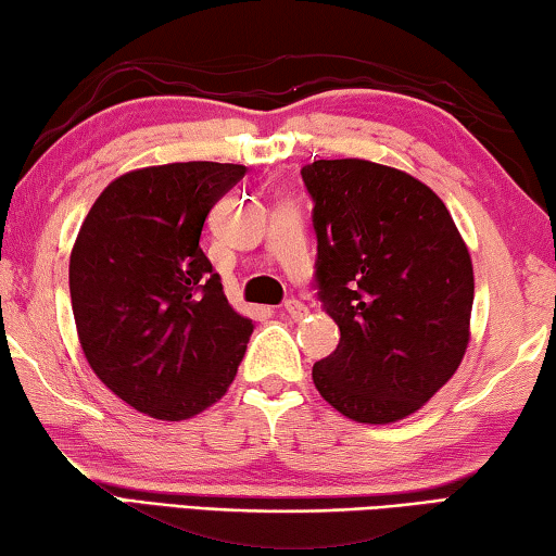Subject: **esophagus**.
Masks as SVG:
<instances>
[{
  "instance_id": "34e87169",
  "label": "esophagus",
  "mask_w": 556,
  "mask_h": 556,
  "mask_svg": "<svg viewBox=\"0 0 556 556\" xmlns=\"http://www.w3.org/2000/svg\"><path fill=\"white\" fill-rule=\"evenodd\" d=\"M283 313L288 315V318H293V320H303L305 315H307V307L301 301H288L286 307H283Z\"/></svg>"
}]
</instances>
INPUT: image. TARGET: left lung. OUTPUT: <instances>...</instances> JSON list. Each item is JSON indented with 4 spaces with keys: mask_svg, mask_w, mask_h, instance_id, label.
<instances>
[{
    "mask_svg": "<svg viewBox=\"0 0 556 556\" xmlns=\"http://www.w3.org/2000/svg\"><path fill=\"white\" fill-rule=\"evenodd\" d=\"M318 236L315 283L336 353L313 382L355 422L405 420L455 375L469 345L472 258L430 186L365 159L301 170Z\"/></svg>",
    "mask_w": 556,
    "mask_h": 556,
    "instance_id": "left-lung-1",
    "label": "left lung"
}]
</instances>
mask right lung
I'll return each mask as SVG.
<instances>
[{"label":"right lung","instance_id":"obj_1","mask_svg":"<svg viewBox=\"0 0 556 556\" xmlns=\"http://www.w3.org/2000/svg\"><path fill=\"white\" fill-rule=\"evenodd\" d=\"M241 164L186 161L111 181L70 258L76 336L97 378L139 413L178 422L233 382L253 320L230 307L201 251L208 211Z\"/></svg>","mask_w":556,"mask_h":556}]
</instances>
